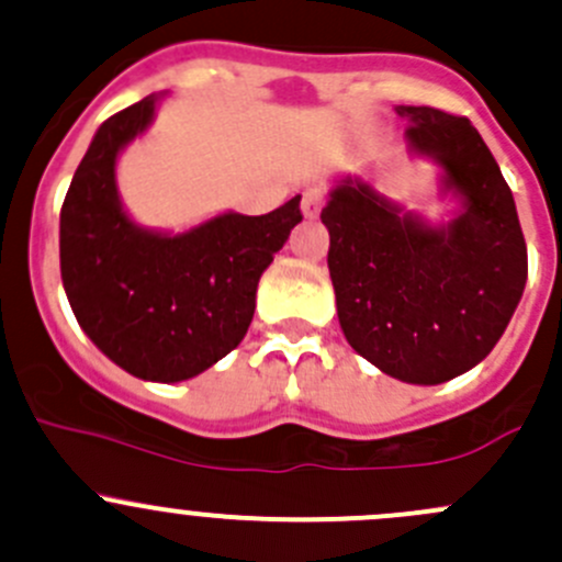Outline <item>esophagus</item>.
I'll use <instances>...</instances> for the list:
<instances>
[{
	"label": "esophagus",
	"mask_w": 562,
	"mask_h": 562,
	"mask_svg": "<svg viewBox=\"0 0 562 562\" xmlns=\"http://www.w3.org/2000/svg\"><path fill=\"white\" fill-rule=\"evenodd\" d=\"M323 203H326V195H323V190H317V187L304 192V198H302L304 217H317V214H321V209H323Z\"/></svg>",
	"instance_id": "1"
}]
</instances>
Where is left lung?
Listing matches in <instances>:
<instances>
[{"label":"left lung","instance_id":"8db88e82","mask_svg":"<svg viewBox=\"0 0 562 562\" xmlns=\"http://www.w3.org/2000/svg\"><path fill=\"white\" fill-rule=\"evenodd\" d=\"M407 144L435 157L462 198L451 225L429 228L370 184L348 179L321 212L328 274L350 348L405 383L451 381L490 356L527 280L512 187L468 116L400 105Z\"/></svg>","mask_w":562,"mask_h":562}]
</instances>
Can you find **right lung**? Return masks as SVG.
I'll return each instance as SVG.
<instances>
[{
  "label": "right lung",
  "mask_w": 562,
  "mask_h": 562,
  "mask_svg": "<svg viewBox=\"0 0 562 562\" xmlns=\"http://www.w3.org/2000/svg\"><path fill=\"white\" fill-rule=\"evenodd\" d=\"M155 103L151 94L100 124L61 203L59 263L72 313L108 359L144 381L176 383L245 339L260 274L302 223V198L260 217L220 214L179 236L135 228L113 166L149 127Z\"/></svg>",
  "instance_id": "right-lung-1"
}]
</instances>
